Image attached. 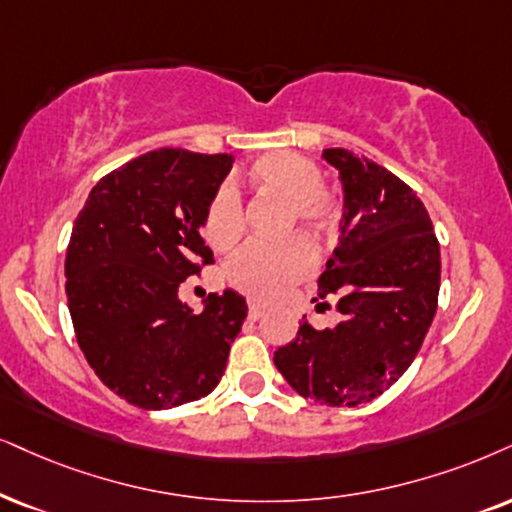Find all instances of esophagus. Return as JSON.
<instances>
[{
  "label": "esophagus",
  "instance_id": "34e87169",
  "mask_svg": "<svg viewBox=\"0 0 512 512\" xmlns=\"http://www.w3.org/2000/svg\"><path fill=\"white\" fill-rule=\"evenodd\" d=\"M269 312V304L267 302H250V307H248V316L252 321H257V319H262L264 314Z\"/></svg>",
  "mask_w": 512,
  "mask_h": 512
}]
</instances>
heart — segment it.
I'll list each match as a JSON object with an SVG mask.
<instances>
[{
	"label": "heart",
	"mask_w": 512,
	"mask_h": 512,
	"mask_svg": "<svg viewBox=\"0 0 512 512\" xmlns=\"http://www.w3.org/2000/svg\"><path fill=\"white\" fill-rule=\"evenodd\" d=\"M245 181L257 191L274 193L288 203L286 226H300L309 241L323 243L335 236L340 224V203L321 186L323 174L312 160L297 153H269L257 158L245 172ZM205 238L219 252L234 250L243 238V210L229 189L210 200L203 222ZM314 255L307 241L290 236L281 243H252L238 252L229 267V281L245 295H281L312 269Z\"/></svg>",
	"instance_id": "b5f03b06"
}]
</instances>
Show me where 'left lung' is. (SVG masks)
<instances>
[{
    "instance_id": "8db88e82",
    "label": "left lung",
    "mask_w": 512,
    "mask_h": 512,
    "mask_svg": "<svg viewBox=\"0 0 512 512\" xmlns=\"http://www.w3.org/2000/svg\"><path fill=\"white\" fill-rule=\"evenodd\" d=\"M323 160L340 172L342 219L319 297H338L342 319L323 331L304 319L274 364L304 399L359 406L390 390L416 359L437 312L442 260L411 186L347 148H326Z\"/></svg>"
}]
</instances>
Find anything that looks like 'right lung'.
Masks as SVG:
<instances>
[{"instance_id": "add662e5", "label": "right lung", "mask_w": 512, "mask_h": 512, "mask_svg": "<svg viewBox=\"0 0 512 512\" xmlns=\"http://www.w3.org/2000/svg\"><path fill=\"white\" fill-rule=\"evenodd\" d=\"M226 153L160 148L106 174L75 219L66 255L70 319L101 383L146 411L189 404L222 380L248 304L212 293L200 314L179 286L212 264L200 236L231 170Z\"/></svg>"}]
</instances>
